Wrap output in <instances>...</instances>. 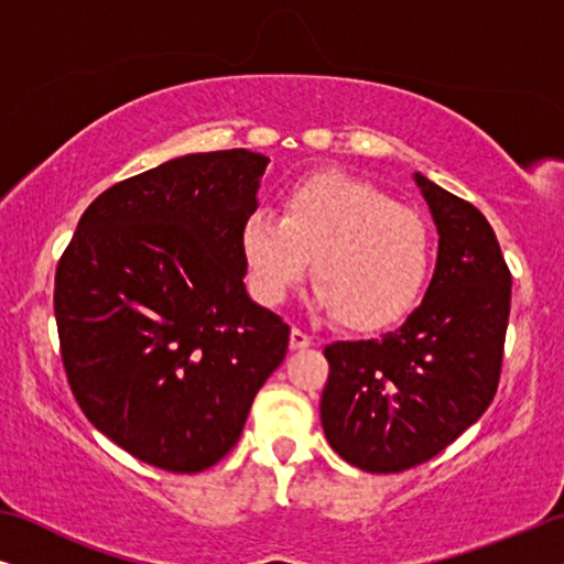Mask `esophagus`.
Segmentation results:
<instances>
[{"instance_id":"esophagus-1","label":"esophagus","mask_w":564,"mask_h":564,"mask_svg":"<svg viewBox=\"0 0 564 564\" xmlns=\"http://www.w3.org/2000/svg\"><path fill=\"white\" fill-rule=\"evenodd\" d=\"M313 344V338L305 334V330H300V328H292L290 330V349L292 351H300V349H307V346Z\"/></svg>"}]
</instances>
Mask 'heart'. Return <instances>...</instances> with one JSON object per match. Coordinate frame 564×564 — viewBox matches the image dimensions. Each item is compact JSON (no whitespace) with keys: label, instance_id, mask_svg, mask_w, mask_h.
Masks as SVG:
<instances>
[{"label":"heart","instance_id":"obj_1","mask_svg":"<svg viewBox=\"0 0 564 564\" xmlns=\"http://www.w3.org/2000/svg\"><path fill=\"white\" fill-rule=\"evenodd\" d=\"M238 246L261 303L280 305L313 259V305L361 330L411 313L431 272V230L421 215L346 172H315L290 184L282 215L251 210Z\"/></svg>","mask_w":564,"mask_h":564}]
</instances>
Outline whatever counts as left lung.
Wrapping results in <instances>:
<instances>
[{
	"label": "left lung",
	"instance_id": "obj_1",
	"mask_svg": "<svg viewBox=\"0 0 564 564\" xmlns=\"http://www.w3.org/2000/svg\"><path fill=\"white\" fill-rule=\"evenodd\" d=\"M438 234L436 272L395 330L326 346L321 423L338 457L403 473L446 449L492 403L511 311V272L475 205L415 172Z\"/></svg>",
	"mask_w": 564,
	"mask_h": 564
}]
</instances>
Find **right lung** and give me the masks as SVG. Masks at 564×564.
Wrapping results in <instances>:
<instances>
[{
  "mask_svg": "<svg viewBox=\"0 0 564 564\" xmlns=\"http://www.w3.org/2000/svg\"><path fill=\"white\" fill-rule=\"evenodd\" d=\"M269 164L187 153L112 184L56 269L68 384L102 434L145 465L203 473L234 449L290 326L246 292L241 220Z\"/></svg>",
  "mask_w": 564,
  "mask_h": 564,
  "instance_id": "1",
  "label": "right lung"
}]
</instances>
